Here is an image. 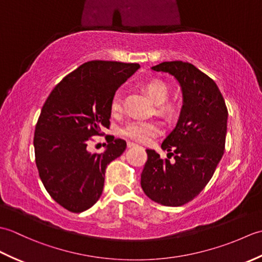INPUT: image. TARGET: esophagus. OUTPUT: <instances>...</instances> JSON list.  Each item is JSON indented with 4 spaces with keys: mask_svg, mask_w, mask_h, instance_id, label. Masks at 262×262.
I'll use <instances>...</instances> for the list:
<instances>
[{
    "mask_svg": "<svg viewBox=\"0 0 262 262\" xmlns=\"http://www.w3.org/2000/svg\"><path fill=\"white\" fill-rule=\"evenodd\" d=\"M127 146L129 147V148H132V147H135V146H136V144L132 143V142H128V143H127Z\"/></svg>",
    "mask_w": 262,
    "mask_h": 262,
    "instance_id": "obj_1",
    "label": "esophagus"
}]
</instances>
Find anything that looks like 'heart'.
Segmentation results:
<instances>
[{"mask_svg": "<svg viewBox=\"0 0 262 262\" xmlns=\"http://www.w3.org/2000/svg\"><path fill=\"white\" fill-rule=\"evenodd\" d=\"M144 90L146 91L147 96L151 98L152 101L157 104L165 102L169 97L168 88L160 80H152L147 82L144 85ZM111 108H113L114 113H117V111L121 109L120 98L117 94L114 97L113 102H111ZM159 109L163 114H170L172 111V107L170 104H161ZM159 133L160 126L155 121L133 120L122 128V135L140 143H148L153 137L159 135Z\"/></svg>", "mask_w": 262, "mask_h": 262, "instance_id": "obj_1", "label": "heart"}]
</instances>
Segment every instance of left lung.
Here are the masks:
<instances>
[{
  "instance_id": "8db88e82",
  "label": "left lung",
  "mask_w": 262,
  "mask_h": 262,
  "mask_svg": "<svg viewBox=\"0 0 262 262\" xmlns=\"http://www.w3.org/2000/svg\"><path fill=\"white\" fill-rule=\"evenodd\" d=\"M152 70L179 82L182 108L174 129L161 145L174 155V162L146 149L141 186L153 202L174 207L192 200L213 177L224 154L229 113L216 83L192 64L163 62Z\"/></svg>"
}]
</instances>
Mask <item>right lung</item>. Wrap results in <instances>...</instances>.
<instances>
[{
	"mask_svg": "<svg viewBox=\"0 0 262 262\" xmlns=\"http://www.w3.org/2000/svg\"><path fill=\"white\" fill-rule=\"evenodd\" d=\"M140 68L91 60L66 75L43 103L33 137L36 164L47 192L65 209L92 207L102 193L105 168L126 149L114 136L100 154L89 152L88 143L109 128L117 89Z\"/></svg>",
	"mask_w": 262,
	"mask_h": 262,
	"instance_id": "right-lung-1",
	"label": "right lung"
}]
</instances>
